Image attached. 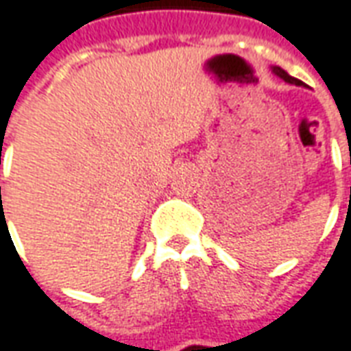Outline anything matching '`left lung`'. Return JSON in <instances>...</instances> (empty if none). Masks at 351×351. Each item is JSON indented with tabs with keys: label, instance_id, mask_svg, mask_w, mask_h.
<instances>
[{
	"label": "left lung",
	"instance_id": "1",
	"mask_svg": "<svg viewBox=\"0 0 351 351\" xmlns=\"http://www.w3.org/2000/svg\"><path fill=\"white\" fill-rule=\"evenodd\" d=\"M273 73H275L276 76H280V78H282L285 82H288V84H295V86H302V84H304L302 80H298V78H294V76L288 75L286 71H282L280 66H273Z\"/></svg>",
	"mask_w": 351,
	"mask_h": 351
}]
</instances>
